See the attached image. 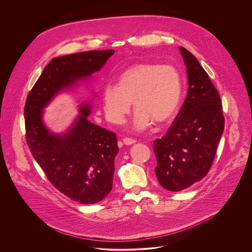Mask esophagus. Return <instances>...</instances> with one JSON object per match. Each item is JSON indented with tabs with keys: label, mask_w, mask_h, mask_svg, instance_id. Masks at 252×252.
Wrapping results in <instances>:
<instances>
[{
	"label": "esophagus",
	"mask_w": 252,
	"mask_h": 252,
	"mask_svg": "<svg viewBox=\"0 0 252 252\" xmlns=\"http://www.w3.org/2000/svg\"><path fill=\"white\" fill-rule=\"evenodd\" d=\"M136 143H137V141L134 139H131V138L123 139V144H126V145H131V144H136Z\"/></svg>",
	"instance_id": "esophagus-1"
}]
</instances>
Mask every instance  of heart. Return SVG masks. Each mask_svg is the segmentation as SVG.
<instances>
[{
    "mask_svg": "<svg viewBox=\"0 0 252 252\" xmlns=\"http://www.w3.org/2000/svg\"><path fill=\"white\" fill-rule=\"evenodd\" d=\"M102 98L105 115L114 124L124 122L133 102V128L143 131L152 122L162 125L173 119L182 98V80L172 65L137 63L117 76L115 85H106Z\"/></svg>",
    "mask_w": 252,
    "mask_h": 252,
    "instance_id": "1",
    "label": "heart"
}]
</instances>
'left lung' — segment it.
I'll use <instances>...</instances> for the list:
<instances>
[{"instance_id":"1","label":"left lung","mask_w":252,"mask_h":252,"mask_svg":"<svg viewBox=\"0 0 252 252\" xmlns=\"http://www.w3.org/2000/svg\"><path fill=\"white\" fill-rule=\"evenodd\" d=\"M180 50L187 71V96L166 135L153 142L157 180L173 192L207 176L224 130L218 91L196 57L184 47Z\"/></svg>"}]
</instances>
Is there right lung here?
I'll return each instance as SVG.
<instances>
[{
	"instance_id": "obj_1",
	"label": "right lung",
	"mask_w": 252,
	"mask_h": 252,
	"mask_svg": "<svg viewBox=\"0 0 252 252\" xmlns=\"http://www.w3.org/2000/svg\"><path fill=\"white\" fill-rule=\"evenodd\" d=\"M113 53L91 50L53 58L25 103L26 141L33 157L56 189L80 204L98 203L110 192L118 153L116 135L88 119L90 105L80 106V115L62 135L44 126L42 110L61 90L100 71Z\"/></svg>"
}]
</instances>
